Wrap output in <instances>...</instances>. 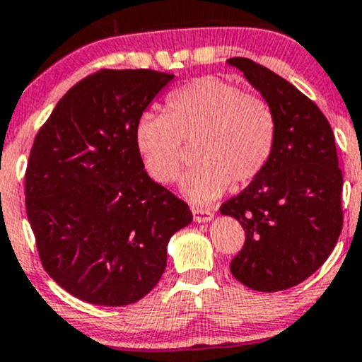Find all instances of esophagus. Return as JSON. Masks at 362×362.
Returning <instances> with one entry per match:
<instances>
[{
  "instance_id": "esophagus-1",
  "label": "esophagus",
  "mask_w": 362,
  "mask_h": 362,
  "mask_svg": "<svg viewBox=\"0 0 362 362\" xmlns=\"http://www.w3.org/2000/svg\"><path fill=\"white\" fill-rule=\"evenodd\" d=\"M194 221L197 223H207L214 218V213L211 209H204V207H192Z\"/></svg>"
}]
</instances>
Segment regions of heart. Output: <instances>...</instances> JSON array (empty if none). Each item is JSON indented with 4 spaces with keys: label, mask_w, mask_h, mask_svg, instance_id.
I'll return each instance as SVG.
<instances>
[{
    "label": "heart",
    "mask_w": 362,
    "mask_h": 362,
    "mask_svg": "<svg viewBox=\"0 0 362 362\" xmlns=\"http://www.w3.org/2000/svg\"><path fill=\"white\" fill-rule=\"evenodd\" d=\"M277 120L264 97L206 76L173 90L165 114L144 112L134 126V146L148 175L170 184L184 163V144H195L197 165L180 187L194 202H211L228 189L250 184L267 167Z\"/></svg>",
    "instance_id": "b5f03b06"
}]
</instances>
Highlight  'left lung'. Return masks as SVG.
I'll list each match as a JSON object with an SVG mask.
<instances>
[{
  "label": "left lung",
  "mask_w": 362,
  "mask_h": 362,
  "mask_svg": "<svg viewBox=\"0 0 362 362\" xmlns=\"http://www.w3.org/2000/svg\"><path fill=\"white\" fill-rule=\"evenodd\" d=\"M228 64L260 91L277 120L267 167L219 209L245 230L230 269L247 288L276 293L318 271L342 231L344 180L334 131L322 110L279 74L247 57Z\"/></svg>",
  "instance_id": "left-lung-1"
}]
</instances>
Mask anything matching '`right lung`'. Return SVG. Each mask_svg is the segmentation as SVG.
Here are the masks:
<instances>
[{
  "label": "right lung",
  "instance_id": "right-lung-1",
  "mask_svg": "<svg viewBox=\"0 0 362 362\" xmlns=\"http://www.w3.org/2000/svg\"><path fill=\"white\" fill-rule=\"evenodd\" d=\"M173 74L102 69L73 86L37 132L25 204L45 272L78 300L139 301L192 221L184 201L144 172L134 126Z\"/></svg>",
  "mask_w": 362,
  "mask_h": 362
}]
</instances>
